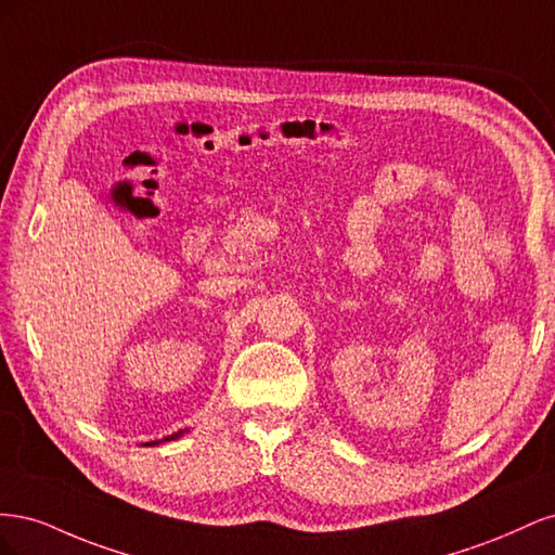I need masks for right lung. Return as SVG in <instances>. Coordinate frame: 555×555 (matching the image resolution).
<instances>
[{"label":"right lung","mask_w":555,"mask_h":555,"mask_svg":"<svg viewBox=\"0 0 555 555\" xmlns=\"http://www.w3.org/2000/svg\"><path fill=\"white\" fill-rule=\"evenodd\" d=\"M184 433H190V428H182V430H178V433H173V435H166V438H162V440H155V442H145L143 447H155V444H159V442H169V440H178V438H182Z\"/></svg>","instance_id":"obj_1"}]
</instances>
